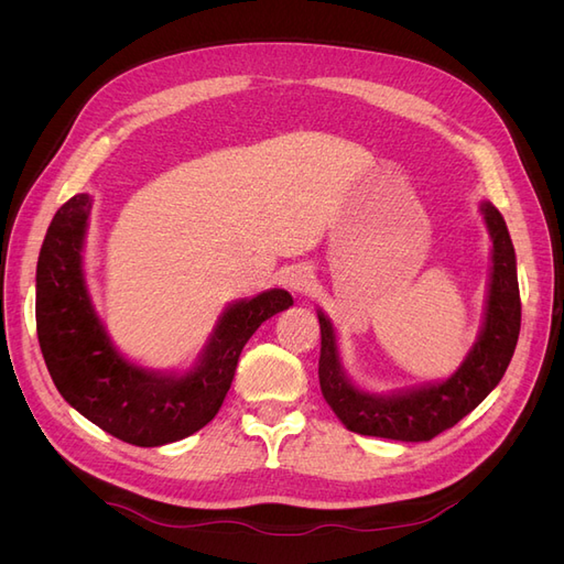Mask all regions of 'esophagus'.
Here are the masks:
<instances>
[{
	"mask_svg": "<svg viewBox=\"0 0 564 564\" xmlns=\"http://www.w3.org/2000/svg\"><path fill=\"white\" fill-rule=\"evenodd\" d=\"M286 282H289V289H292V292L308 294L311 289L315 286V275H313V270L308 265H296V268H292V272H289Z\"/></svg>",
	"mask_w": 564,
	"mask_h": 564,
	"instance_id": "34e87169",
	"label": "esophagus"
}]
</instances>
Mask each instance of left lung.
<instances>
[{"label":"left lung","instance_id":"left-lung-1","mask_svg":"<svg viewBox=\"0 0 564 564\" xmlns=\"http://www.w3.org/2000/svg\"><path fill=\"white\" fill-rule=\"evenodd\" d=\"M480 212L491 237L485 319L466 360L449 379L388 395L362 390L340 365L332 319L317 311L322 334L319 388L348 431L400 442H429L470 414L503 379L520 336L518 261L499 209L491 202H482Z\"/></svg>","mask_w":564,"mask_h":564}]
</instances>
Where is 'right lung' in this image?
<instances>
[{
	"label": "right lung",
	"instance_id": "add662e5",
	"mask_svg": "<svg viewBox=\"0 0 564 564\" xmlns=\"http://www.w3.org/2000/svg\"><path fill=\"white\" fill-rule=\"evenodd\" d=\"M91 197L67 199L46 230L37 261V338L65 402L135 447H160L204 429L224 404L237 360L261 324L294 305L284 289L230 303L187 371L133 365L108 336L84 278Z\"/></svg>",
	"mask_w": 564,
	"mask_h": 564
}]
</instances>
